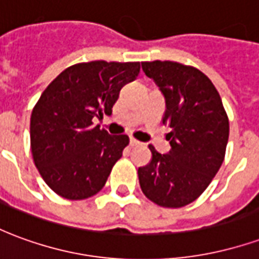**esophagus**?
I'll list each match as a JSON object with an SVG mask.
<instances>
[{"label":"esophagus","mask_w":259,"mask_h":259,"mask_svg":"<svg viewBox=\"0 0 259 259\" xmlns=\"http://www.w3.org/2000/svg\"><path fill=\"white\" fill-rule=\"evenodd\" d=\"M140 144H141L140 141H137L136 139H133V137L130 139V146L132 147H137V146H140Z\"/></svg>","instance_id":"34e87169"}]
</instances>
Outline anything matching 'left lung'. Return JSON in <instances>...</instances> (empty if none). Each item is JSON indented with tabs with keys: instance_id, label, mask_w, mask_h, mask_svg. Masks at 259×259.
<instances>
[{
	"instance_id": "8db88e82",
	"label": "left lung",
	"mask_w": 259,
	"mask_h": 259,
	"mask_svg": "<svg viewBox=\"0 0 259 259\" xmlns=\"http://www.w3.org/2000/svg\"><path fill=\"white\" fill-rule=\"evenodd\" d=\"M144 73L165 97L162 123L168 124V154L148 146L150 163L139 168L148 200L163 208H180L200 197L225 159L229 118L212 81L197 68L172 61L141 62Z\"/></svg>"
}]
</instances>
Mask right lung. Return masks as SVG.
I'll return each mask as SVG.
<instances>
[{
	"label": "right lung",
	"mask_w": 259,
	"mask_h": 259,
	"mask_svg": "<svg viewBox=\"0 0 259 259\" xmlns=\"http://www.w3.org/2000/svg\"><path fill=\"white\" fill-rule=\"evenodd\" d=\"M139 73L140 62L91 61L66 68L42 91L31 112L30 148L54 193L85 200L105 186L129 137L108 135L93 119L111 115L120 89Z\"/></svg>",
	"instance_id": "1"
}]
</instances>
